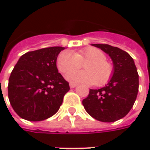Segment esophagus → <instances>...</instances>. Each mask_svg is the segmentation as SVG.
Wrapping results in <instances>:
<instances>
[{
	"label": "esophagus",
	"mask_w": 150,
	"mask_h": 150,
	"mask_svg": "<svg viewBox=\"0 0 150 150\" xmlns=\"http://www.w3.org/2000/svg\"><path fill=\"white\" fill-rule=\"evenodd\" d=\"M69 86H70V88H76V87L78 86V84L72 83H71L69 84Z\"/></svg>",
	"instance_id": "1"
}]
</instances>
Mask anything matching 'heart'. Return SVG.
<instances>
[{
  "mask_svg": "<svg viewBox=\"0 0 150 150\" xmlns=\"http://www.w3.org/2000/svg\"><path fill=\"white\" fill-rule=\"evenodd\" d=\"M85 63L86 71H72L80 68ZM57 67L62 73H67L66 78L71 83H83L101 86L110 79L112 66L106 61L105 54L93 47H88L72 52L63 51L57 58Z\"/></svg>",
  "mask_w": 150,
  "mask_h": 150,
  "instance_id": "heart-1",
  "label": "heart"
}]
</instances>
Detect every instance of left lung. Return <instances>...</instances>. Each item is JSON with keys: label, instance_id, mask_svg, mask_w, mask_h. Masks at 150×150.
<instances>
[{"label": "left lung", "instance_id": "obj_1", "mask_svg": "<svg viewBox=\"0 0 150 150\" xmlns=\"http://www.w3.org/2000/svg\"><path fill=\"white\" fill-rule=\"evenodd\" d=\"M112 61V75L99 89H90L83 100L85 110L101 122H115L126 116L134 106L139 91V74L134 61L128 52L108 44H92Z\"/></svg>", "mask_w": 150, "mask_h": 150}]
</instances>
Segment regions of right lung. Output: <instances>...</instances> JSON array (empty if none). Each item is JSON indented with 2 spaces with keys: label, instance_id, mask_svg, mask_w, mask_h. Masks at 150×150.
I'll use <instances>...</instances> for the list:
<instances>
[{
  "label": "right lung",
  "instance_id": "right-lung-1",
  "mask_svg": "<svg viewBox=\"0 0 150 150\" xmlns=\"http://www.w3.org/2000/svg\"><path fill=\"white\" fill-rule=\"evenodd\" d=\"M62 47H52L23 54L14 67L8 83V98L14 111L28 121H42L58 111L69 91L57 67Z\"/></svg>",
  "mask_w": 150,
  "mask_h": 150
}]
</instances>
